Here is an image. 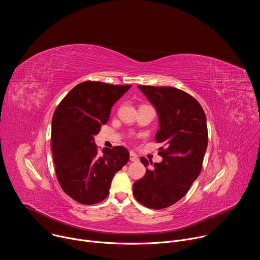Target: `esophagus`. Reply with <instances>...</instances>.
<instances>
[{
	"instance_id": "obj_1",
	"label": "esophagus",
	"mask_w": 260,
	"mask_h": 260,
	"mask_svg": "<svg viewBox=\"0 0 260 260\" xmlns=\"http://www.w3.org/2000/svg\"><path fill=\"white\" fill-rule=\"evenodd\" d=\"M129 159H131L132 161H138V160H139L138 156H137L134 152H131V153H129Z\"/></svg>"
}]
</instances>
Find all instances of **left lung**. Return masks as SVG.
<instances>
[{
  "label": "left lung",
  "mask_w": 260,
  "mask_h": 260,
  "mask_svg": "<svg viewBox=\"0 0 260 260\" xmlns=\"http://www.w3.org/2000/svg\"><path fill=\"white\" fill-rule=\"evenodd\" d=\"M138 87L157 111L155 139L165 147L159 151L162 161H150L153 168L134 183L133 193L143 206L160 210L181 200L199 177L208 146L207 118L200 103L187 92L170 86ZM141 162L149 165L145 157Z\"/></svg>",
  "instance_id": "obj_1"
}]
</instances>
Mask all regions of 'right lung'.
<instances>
[{"mask_svg": "<svg viewBox=\"0 0 260 260\" xmlns=\"http://www.w3.org/2000/svg\"><path fill=\"white\" fill-rule=\"evenodd\" d=\"M132 85L84 81L56 107L51 126V150L61 189L74 201L93 205L105 200L114 175L128 161L123 146L104 148L94 136L110 117L112 106Z\"/></svg>", "mask_w": 260, "mask_h": 260, "instance_id": "1", "label": "right lung"}]
</instances>
